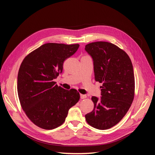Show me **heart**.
<instances>
[{
  "instance_id": "b5f03b06",
  "label": "heart",
  "mask_w": 155,
  "mask_h": 155,
  "mask_svg": "<svg viewBox=\"0 0 155 155\" xmlns=\"http://www.w3.org/2000/svg\"><path fill=\"white\" fill-rule=\"evenodd\" d=\"M91 63V58L90 56L87 55V56H84V57L81 59V64L82 66H83V64H85V63Z\"/></svg>"
}]
</instances>
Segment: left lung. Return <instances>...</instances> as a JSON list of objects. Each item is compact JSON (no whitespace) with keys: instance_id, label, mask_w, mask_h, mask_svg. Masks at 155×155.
<instances>
[{"instance_id":"1","label":"left lung","mask_w":155,"mask_h":155,"mask_svg":"<svg viewBox=\"0 0 155 155\" xmlns=\"http://www.w3.org/2000/svg\"><path fill=\"white\" fill-rule=\"evenodd\" d=\"M79 45L46 43L28 55L17 76L18 96L28 118L44 129L61 125L69 109L78 102L79 93L54 81L62 73L64 60Z\"/></svg>"}]
</instances>
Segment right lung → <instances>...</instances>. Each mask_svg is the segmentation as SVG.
<instances>
[{"label": "right lung", "instance_id": "obj_1", "mask_svg": "<svg viewBox=\"0 0 155 155\" xmlns=\"http://www.w3.org/2000/svg\"><path fill=\"white\" fill-rule=\"evenodd\" d=\"M85 50L93 59L95 80L102 84L101 97H92L94 109L85 119L93 127L108 129L120 122L133 103V64L124 50L108 42L89 43Z\"/></svg>", "mask_w": 155, "mask_h": 155}]
</instances>
